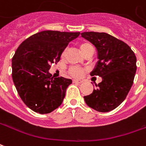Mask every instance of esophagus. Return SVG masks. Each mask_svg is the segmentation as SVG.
Segmentation results:
<instances>
[{
	"mask_svg": "<svg viewBox=\"0 0 146 146\" xmlns=\"http://www.w3.org/2000/svg\"><path fill=\"white\" fill-rule=\"evenodd\" d=\"M73 82H74V83H77V84L83 83V81H82V80H73Z\"/></svg>",
	"mask_w": 146,
	"mask_h": 146,
	"instance_id": "esophagus-1",
	"label": "esophagus"
}]
</instances>
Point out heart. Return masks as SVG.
<instances>
[{"label":"heart","instance_id":"obj_1","mask_svg":"<svg viewBox=\"0 0 146 146\" xmlns=\"http://www.w3.org/2000/svg\"><path fill=\"white\" fill-rule=\"evenodd\" d=\"M90 46H92L89 43L83 42V43H80V46H79V48H80V52L84 54ZM82 73H83V70L80 68H78V67L74 66V67H71L70 69V73L73 76H80L82 74Z\"/></svg>","mask_w":146,"mask_h":146}]
</instances>
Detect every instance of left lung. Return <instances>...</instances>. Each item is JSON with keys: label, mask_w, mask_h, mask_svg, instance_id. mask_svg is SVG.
I'll list each match as a JSON object with an SVG mask.
<instances>
[{"label": "left lung", "mask_w": 146, "mask_h": 146, "mask_svg": "<svg viewBox=\"0 0 146 146\" xmlns=\"http://www.w3.org/2000/svg\"><path fill=\"white\" fill-rule=\"evenodd\" d=\"M81 36L94 45L98 62L91 76L102 77L92 93L84 96L86 104L99 112L116 108L126 99L137 70L136 56L128 45L104 32H83Z\"/></svg>", "instance_id": "obj_1"}]
</instances>
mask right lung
Returning a JSON list of instances; mask_svg holds the SVG:
<instances>
[{"instance_id":"1","label":"right lung","mask_w":146,"mask_h":146,"mask_svg":"<svg viewBox=\"0 0 146 146\" xmlns=\"http://www.w3.org/2000/svg\"><path fill=\"white\" fill-rule=\"evenodd\" d=\"M79 35L43 31L27 38L16 50L12 60L13 82L21 100L35 112L48 114L62 104L72 80L54 78L49 70Z\"/></svg>"}]
</instances>
